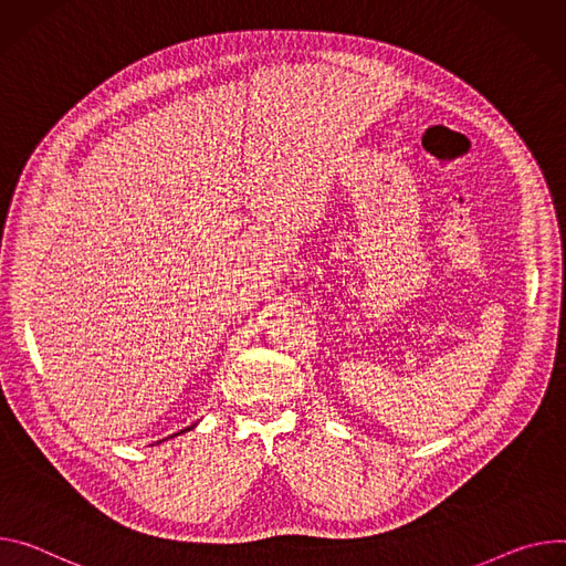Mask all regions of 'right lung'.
Segmentation results:
<instances>
[{"instance_id":"1","label":"right lung","mask_w":566,"mask_h":566,"mask_svg":"<svg viewBox=\"0 0 566 566\" xmlns=\"http://www.w3.org/2000/svg\"><path fill=\"white\" fill-rule=\"evenodd\" d=\"M196 424H191V427H187V429H182V431H178V433H174V436H169V438H176V436H180V433H185V431H191ZM163 442V440H160Z\"/></svg>"}]
</instances>
